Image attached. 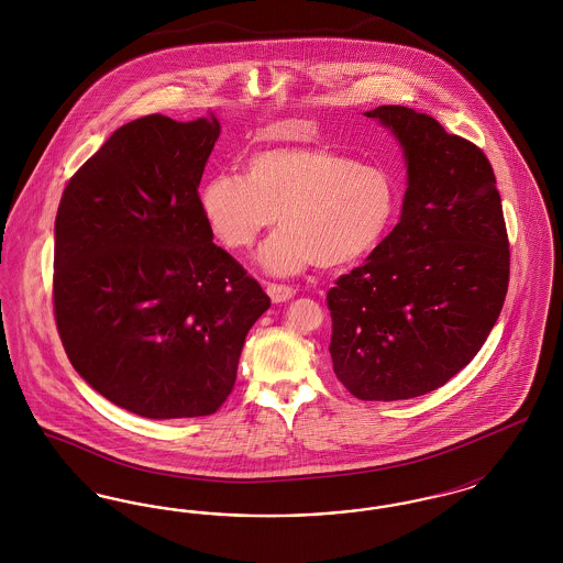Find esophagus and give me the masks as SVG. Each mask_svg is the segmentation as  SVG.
<instances>
[{
    "instance_id": "obj_1",
    "label": "esophagus",
    "mask_w": 563,
    "mask_h": 563,
    "mask_svg": "<svg viewBox=\"0 0 563 563\" xmlns=\"http://www.w3.org/2000/svg\"><path fill=\"white\" fill-rule=\"evenodd\" d=\"M269 295V299L274 301V303H283V301H289L291 297H294L295 291L291 287H287V285H268V289H266Z\"/></svg>"
}]
</instances>
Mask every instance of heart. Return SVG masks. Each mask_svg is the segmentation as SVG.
<instances>
[{
  "label": "heart",
  "mask_w": 563,
  "mask_h": 563,
  "mask_svg": "<svg viewBox=\"0 0 563 563\" xmlns=\"http://www.w3.org/2000/svg\"><path fill=\"white\" fill-rule=\"evenodd\" d=\"M399 202L388 168L321 145L255 152L246 175H217L200 191L202 213L230 249H251L278 214L283 228L257 255L272 276L361 262L390 232Z\"/></svg>",
  "instance_id": "obj_1"
}]
</instances>
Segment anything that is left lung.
I'll use <instances>...</instances> for the list:
<instances>
[{
  "label": "left lung",
  "instance_id": "left-lung-1",
  "mask_svg": "<svg viewBox=\"0 0 563 563\" xmlns=\"http://www.w3.org/2000/svg\"><path fill=\"white\" fill-rule=\"evenodd\" d=\"M401 145V217L327 294L331 361L361 401L450 382L482 350L509 287V239L492 164L471 141L401 106L365 111Z\"/></svg>",
  "mask_w": 563,
  "mask_h": 563
}]
</instances>
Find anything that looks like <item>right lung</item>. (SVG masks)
Returning <instances> with one entry per match:
<instances>
[{
  "label": "right lung",
  "instance_id": "right-lung-1",
  "mask_svg": "<svg viewBox=\"0 0 563 563\" xmlns=\"http://www.w3.org/2000/svg\"><path fill=\"white\" fill-rule=\"evenodd\" d=\"M221 124L120 126L63 191L54 317L81 379L152 420L211 416L234 388L264 289L213 242L198 186Z\"/></svg>",
  "mask_w": 563,
  "mask_h": 563
}]
</instances>
